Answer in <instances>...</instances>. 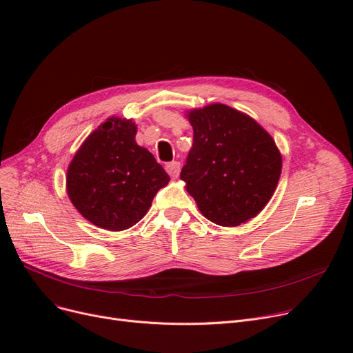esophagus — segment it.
Instances as JSON below:
<instances>
[{
	"label": "esophagus",
	"mask_w": 353,
	"mask_h": 353,
	"mask_svg": "<svg viewBox=\"0 0 353 353\" xmlns=\"http://www.w3.org/2000/svg\"><path fill=\"white\" fill-rule=\"evenodd\" d=\"M179 168H181V165H179V162H176V161L169 162V163H166V166H165L166 172H168L169 175H171L172 178H178V175H179Z\"/></svg>",
	"instance_id": "34e87169"
}]
</instances>
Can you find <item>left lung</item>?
I'll return each mask as SVG.
<instances>
[{"label":"left lung","mask_w":353,"mask_h":353,"mask_svg":"<svg viewBox=\"0 0 353 353\" xmlns=\"http://www.w3.org/2000/svg\"><path fill=\"white\" fill-rule=\"evenodd\" d=\"M194 142L181 171L205 219L234 228L258 216L275 192L283 158L274 139L224 104L191 110Z\"/></svg>","instance_id":"8db88e82"}]
</instances>
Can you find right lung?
<instances>
[{"mask_svg":"<svg viewBox=\"0 0 353 353\" xmlns=\"http://www.w3.org/2000/svg\"><path fill=\"white\" fill-rule=\"evenodd\" d=\"M132 120L110 117L81 145L66 175L69 200L98 228L120 232L142 220L169 175L136 143Z\"/></svg>","mask_w":353,"mask_h":353,"instance_id":"obj_1","label":"right lung"}]
</instances>
